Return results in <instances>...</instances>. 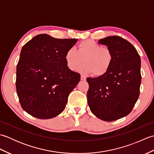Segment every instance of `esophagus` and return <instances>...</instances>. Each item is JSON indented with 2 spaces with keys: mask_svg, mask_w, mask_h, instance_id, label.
Returning <instances> with one entry per match:
<instances>
[{
  "mask_svg": "<svg viewBox=\"0 0 154 154\" xmlns=\"http://www.w3.org/2000/svg\"><path fill=\"white\" fill-rule=\"evenodd\" d=\"M81 80L85 81L86 80V77H85V76H83V75H81Z\"/></svg>",
  "mask_w": 154,
  "mask_h": 154,
  "instance_id": "34e87169",
  "label": "esophagus"
}]
</instances>
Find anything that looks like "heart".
<instances>
[{
    "label": "heart",
    "mask_w": 154,
    "mask_h": 154,
    "mask_svg": "<svg viewBox=\"0 0 154 154\" xmlns=\"http://www.w3.org/2000/svg\"><path fill=\"white\" fill-rule=\"evenodd\" d=\"M67 66L71 71L79 69L81 73H93L96 77H100L109 71L113 61V55L109 48L93 40H85L78 44L77 50L69 49L65 55Z\"/></svg>",
    "instance_id": "heart-1"
}]
</instances>
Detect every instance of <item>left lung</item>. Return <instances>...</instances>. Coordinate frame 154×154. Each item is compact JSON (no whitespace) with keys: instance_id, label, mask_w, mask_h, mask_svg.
<instances>
[{"instance_id":"8db88e82","label":"left lung","mask_w":154,"mask_h":154,"mask_svg":"<svg viewBox=\"0 0 154 154\" xmlns=\"http://www.w3.org/2000/svg\"><path fill=\"white\" fill-rule=\"evenodd\" d=\"M113 55L110 69L102 76L90 78L87 102L97 118L111 122L131 112L140 94L141 60L133 45L117 35L100 39Z\"/></svg>"}]
</instances>
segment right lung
<instances>
[{"mask_svg":"<svg viewBox=\"0 0 154 154\" xmlns=\"http://www.w3.org/2000/svg\"><path fill=\"white\" fill-rule=\"evenodd\" d=\"M77 39L35 35L22 47L16 67V87L22 108L40 119L63 112L81 75L67 66L65 55Z\"/></svg>","mask_w":154,"mask_h":154,"instance_id":"add662e5","label":"right lung"}]
</instances>
